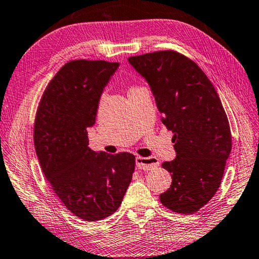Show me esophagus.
Instances as JSON below:
<instances>
[{
	"mask_svg": "<svg viewBox=\"0 0 259 259\" xmlns=\"http://www.w3.org/2000/svg\"><path fill=\"white\" fill-rule=\"evenodd\" d=\"M136 165L139 168V170L144 171H149L154 168L155 166L158 165V159L156 157H143V156H137L136 157Z\"/></svg>",
	"mask_w": 259,
	"mask_h": 259,
	"instance_id": "obj_1",
	"label": "esophagus"
}]
</instances>
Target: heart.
Returning <instances> with one entry per match:
<instances>
[{"instance_id":"heart-1","label":"heart","mask_w":259,"mask_h":259,"mask_svg":"<svg viewBox=\"0 0 259 259\" xmlns=\"http://www.w3.org/2000/svg\"><path fill=\"white\" fill-rule=\"evenodd\" d=\"M131 89H136V87L135 88H131ZM131 89H130V91H131Z\"/></svg>"}]
</instances>
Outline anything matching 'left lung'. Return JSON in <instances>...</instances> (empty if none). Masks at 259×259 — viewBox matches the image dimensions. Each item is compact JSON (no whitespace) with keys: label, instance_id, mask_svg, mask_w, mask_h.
Here are the masks:
<instances>
[{"label":"left lung","instance_id":"1","mask_svg":"<svg viewBox=\"0 0 259 259\" xmlns=\"http://www.w3.org/2000/svg\"><path fill=\"white\" fill-rule=\"evenodd\" d=\"M133 68L149 84L173 133L177 156L162 166L171 173L161 203L176 213L192 214L218 191L231 152V131L213 83L194 61L175 51L131 56Z\"/></svg>","mask_w":259,"mask_h":259}]
</instances>
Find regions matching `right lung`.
<instances>
[{
  "mask_svg": "<svg viewBox=\"0 0 259 259\" xmlns=\"http://www.w3.org/2000/svg\"><path fill=\"white\" fill-rule=\"evenodd\" d=\"M117 62L70 61L45 89L36 114V154L52 189L71 213L88 222L119 208L133 179L135 156L89 148L88 129Z\"/></svg>",
  "mask_w": 259,
  "mask_h": 259,
  "instance_id": "add662e5",
  "label": "right lung"
}]
</instances>
